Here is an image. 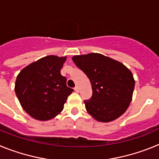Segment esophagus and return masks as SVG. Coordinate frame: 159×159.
I'll return each mask as SVG.
<instances>
[{"instance_id":"esophagus-1","label":"esophagus","mask_w":159,"mask_h":159,"mask_svg":"<svg viewBox=\"0 0 159 159\" xmlns=\"http://www.w3.org/2000/svg\"><path fill=\"white\" fill-rule=\"evenodd\" d=\"M74 89H75V92H80V88H79V87H78V86H75V88H74Z\"/></svg>"}]
</instances>
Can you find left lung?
<instances>
[{
    "instance_id": "obj_1",
    "label": "left lung",
    "mask_w": 159,
    "mask_h": 159,
    "mask_svg": "<svg viewBox=\"0 0 159 159\" xmlns=\"http://www.w3.org/2000/svg\"><path fill=\"white\" fill-rule=\"evenodd\" d=\"M73 62L91 81L92 96L84 100L88 113L107 123L122 116L131 102L134 80L122 63L99 53L72 57Z\"/></svg>"
}]
</instances>
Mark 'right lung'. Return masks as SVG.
<instances>
[{
    "label": "right lung",
    "mask_w": 159,
    "mask_h": 159,
    "mask_svg": "<svg viewBox=\"0 0 159 159\" xmlns=\"http://www.w3.org/2000/svg\"><path fill=\"white\" fill-rule=\"evenodd\" d=\"M66 57L48 56L29 64L16 77L15 92L24 110L34 119H53L73 92L60 73Z\"/></svg>",
    "instance_id": "add662e5"
}]
</instances>
